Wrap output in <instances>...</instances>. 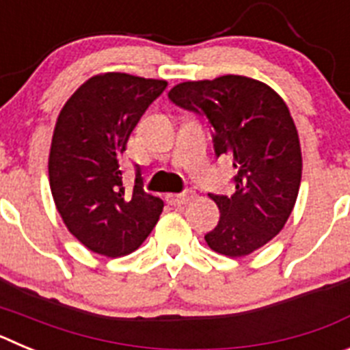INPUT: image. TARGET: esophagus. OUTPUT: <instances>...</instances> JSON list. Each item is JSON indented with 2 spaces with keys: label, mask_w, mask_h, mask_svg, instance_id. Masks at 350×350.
I'll list each match as a JSON object with an SVG mask.
<instances>
[{
  "label": "esophagus",
  "mask_w": 350,
  "mask_h": 350,
  "mask_svg": "<svg viewBox=\"0 0 350 350\" xmlns=\"http://www.w3.org/2000/svg\"><path fill=\"white\" fill-rule=\"evenodd\" d=\"M193 198H194V191L187 189L180 194H168V196H166V200H168L172 205H185V203H189Z\"/></svg>",
  "instance_id": "esophagus-1"
}]
</instances>
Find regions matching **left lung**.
Segmentation results:
<instances>
[{
  "label": "left lung",
  "instance_id": "1",
  "mask_svg": "<svg viewBox=\"0 0 350 350\" xmlns=\"http://www.w3.org/2000/svg\"><path fill=\"white\" fill-rule=\"evenodd\" d=\"M168 98L208 119L215 154L237 170L231 196L210 194L221 219L206 243L230 258L254 252L279 234L298 198L301 148L289 108L270 85L242 75L182 82Z\"/></svg>",
  "mask_w": 350,
  "mask_h": 350
}]
</instances>
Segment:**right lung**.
Wrapping results in <instances>:
<instances>
[{
  "instance_id": "add662e5",
  "label": "right lung",
  "mask_w": 350,
  "mask_h": 350,
  "mask_svg": "<svg viewBox=\"0 0 350 350\" xmlns=\"http://www.w3.org/2000/svg\"><path fill=\"white\" fill-rule=\"evenodd\" d=\"M166 80L103 73L83 82L61 110L49 156V180L68 231L96 254L126 256L154 230L163 200L147 194L140 168L131 191L120 156Z\"/></svg>"
}]
</instances>
